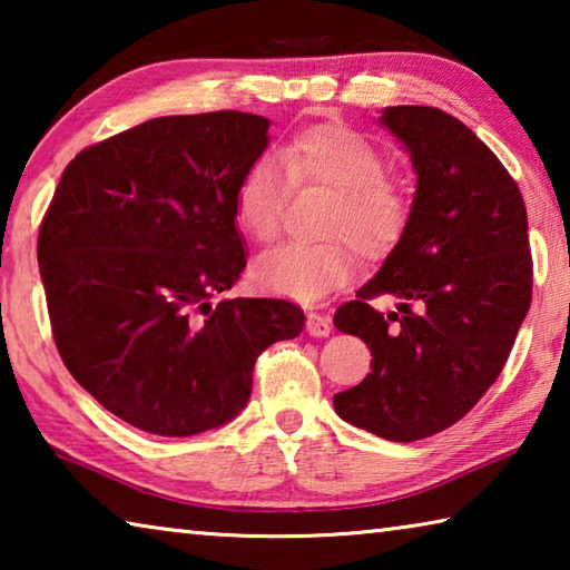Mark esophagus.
<instances>
[{
    "mask_svg": "<svg viewBox=\"0 0 570 570\" xmlns=\"http://www.w3.org/2000/svg\"><path fill=\"white\" fill-rule=\"evenodd\" d=\"M306 332L312 336H330L332 334V320L324 314L312 312L306 316Z\"/></svg>",
    "mask_w": 570,
    "mask_h": 570,
    "instance_id": "1",
    "label": "esophagus"
}]
</instances>
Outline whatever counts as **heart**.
<instances>
[{"label":"heart","instance_id":"b5f03b06","mask_svg":"<svg viewBox=\"0 0 570 570\" xmlns=\"http://www.w3.org/2000/svg\"><path fill=\"white\" fill-rule=\"evenodd\" d=\"M286 180L292 186L334 190L320 244H284L254 264V282L266 294L316 302L352 278L350 246L364 258H380L407 230L410 200L402 183L384 173L372 140L346 125L320 122L298 130L274 156L256 158L236 188V220L250 238H276L282 226Z\"/></svg>","mask_w":570,"mask_h":570}]
</instances>
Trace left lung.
I'll return each mask as SVG.
<instances>
[{
	"instance_id": "obj_1",
	"label": "left lung",
	"mask_w": 570,
	"mask_h": 570,
	"mask_svg": "<svg viewBox=\"0 0 570 570\" xmlns=\"http://www.w3.org/2000/svg\"><path fill=\"white\" fill-rule=\"evenodd\" d=\"M417 173L407 230L334 326L370 346L372 372L334 394L342 420L392 442L438 435L498 380L533 294L518 183L465 122L424 105L382 112ZM394 295L384 315L371 298Z\"/></svg>"
}]
</instances>
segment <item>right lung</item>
<instances>
[{
  "mask_svg": "<svg viewBox=\"0 0 570 570\" xmlns=\"http://www.w3.org/2000/svg\"><path fill=\"white\" fill-rule=\"evenodd\" d=\"M262 115H168L80 150L40 226L52 336L115 417L188 438L246 407L266 346L294 340L284 298H220L246 268L236 188L268 146Z\"/></svg>",
  "mask_w": 570,
  "mask_h": 570,
  "instance_id": "right-lung-1",
  "label": "right lung"
}]
</instances>
